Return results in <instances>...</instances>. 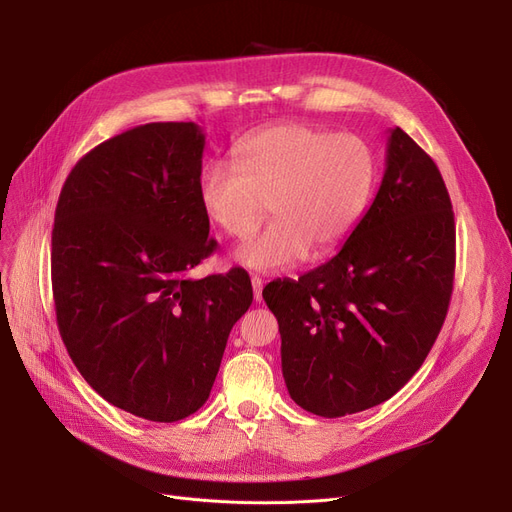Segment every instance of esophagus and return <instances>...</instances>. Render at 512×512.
Returning <instances> with one entry per match:
<instances>
[{"label":"esophagus","mask_w":512,"mask_h":512,"mask_svg":"<svg viewBox=\"0 0 512 512\" xmlns=\"http://www.w3.org/2000/svg\"><path fill=\"white\" fill-rule=\"evenodd\" d=\"M262 286H265V280L260 275H252V288H254V299H262Z\"/></svg>","instance_id":"obj_1"}]
</instances>
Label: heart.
<instances>
[{"label": "heart", "mask_w": 512, "mask_h": 512, "mask_svg": "<svg viewBox=\"0 0 512 512\" xmlns=\"http://www.w3.org/2000/svg\"><path fill=\"white\" fill-rule=\"evenodd\" d=\"M237 170L211 162L198 177L200 205L228 237L247 239L241 265L286 271L307 252L320 256L342 243L367 207L376 177L369 145L305 123H280L247 136L235 149Z\"/></svg>", "instance_id": "b5f03b06"}]
</instances>
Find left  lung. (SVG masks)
<instances>
[{
  "label": "left lung",
  "instance_id": "8db88e82",
  "mask_svg": "<svg viewBox=\"0 0 512 512\" xmlns=\"http://www.w3.org/2000/svg\"><path fill=\"white\" fill-rule=\"evenodd\" d=\"M453 280L451 196L436 162L395 128L380 190L342 250L262 290L294 404L337 418L393 397L436 342Z\"/></svg>",
  "mask_w": 512,
  "mask_h": 512
}]
</instances>
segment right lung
<instances>
[{"label": "right lung", "mask_w": 512, "mask_h": 512, "mask_svg": "<svg viewBox=\"0 0 512 512\" xmlns=\"http://www.w3.org/2000/svg\"><path fill=\"white\" fill-rule=\"evenodd\" d=\"M203 149L192 121L117 134L76 162L55 209L51 282L70 359L108 404L156 423L209 399L254 299L241 267L188 277L218 247L198 196Z\"/></svg>", "instance_id": "add662e5"}]
</instances>
